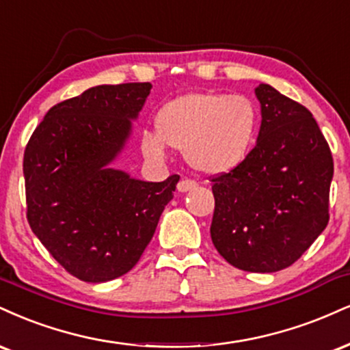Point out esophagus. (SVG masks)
<instances>
[{"mask_svg":"<svg viewBox=\"0 0 350 350\" xmlns=\"http://www.w3.org/2000/svg\"><path fill=\"white\" fill-rule=\"evenodd\" d=\"M195 188H196L195 180H188V178L180 180L178 185H176V190H178L180 193H187L190 190H195Z\"/></svg>","mask_w":350,"mask_h":350,"instance_id":"34e87169","label":"esophagus"}]
</instances>
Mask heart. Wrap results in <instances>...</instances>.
<instances>
[{"label": "heart", "mask_w": 350, "mask_h": 350, "mask_svg": "<svg viewBox=\"0 0 350 350\" xmlns=\"http://www.w3.org/2000/svg\"><path fill=\"white\" fill-rule=\"evenodd\" d=\"M155 129L157 134H142L146 157L162 160L170 146L198 172L223 175L239 167L252 149L257 111L241 94L187 93L159 111Z\"/></svg>", "instance_id": "b5f03b06"}]
</instances>
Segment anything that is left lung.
<instances>
[{
    "instance_id": "obj_1",
    "label": "left lung",
    "mask_w": 350,
    "mask_h": 350,
    "mask_svg": "<svg viewBox=\"0 0 350 350\" xmlns=\"http://www.w3.org/2000/svg\"><path fill=\"white\" fill-rule=\"evenodd\" d=\"M256 96V147L239 167L211 180V239L231 265L272 273L297 262L327 226L334 163L305 106L267 83Z\"/></svg>"
}]
</instances>
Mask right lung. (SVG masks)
<instances>
[{"label":"right lung","mask_w":350,"mask_h":350,"mask_svg":"<svg viewBox=\"0 0 350 350\" xmlns=\"http://www.w3.org/2000/svg\"><path fill=\"white\" fill-rule=\"evenodd\" d=\"M150 83L98 85L49 109L24 152L27 221L59 264L83 282L129 272L180 176L142 182L113 167Z\"/></svg>","instance_id":"right-lung-1"}]
</instances>
